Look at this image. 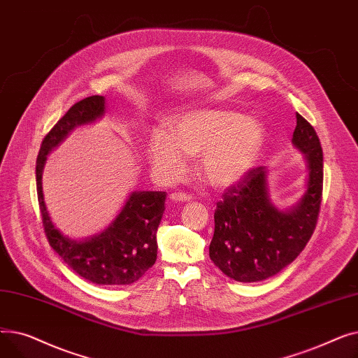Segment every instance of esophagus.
I'll use <instances>...</instances> for the list:
<instances>
[{
    "instance_id": "34e87169",
    "label": "esophagus",
    "mask_w": 358,
    "mask_h": 358,
    "mask_svg": "<svg viewBox=\"0 0 358 358\" xmlns=\"http://www.w3.org/2000/svg\"><path fill=\"white\" fill-rule=\"evenodd\" d=\"M169 199H171L173 201H190L192 196L187 193H173V194H169Z\"/></svg>"
}]
</instances>
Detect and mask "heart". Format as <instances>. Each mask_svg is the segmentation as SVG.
I'll list each match as a JSON object with an SVG mask.
<instances>
[{
    "label": "heart",
    "instance_id": "obj_1",
    "mask_svg": "<svg viewBox=\"0 0 358 358\" xmlns=\"http://www.w3.org/2000/svg\"><path fill=\"white\" fill-rule=\"evenodd\" d=\"M264 139L266 129L255 117L201 108L176 117L169 134L155 130L149 139L148 159L162 177L173 178L184 168V155H197V173L215 187H227L252 168Z\"/></svg>",
    "mask_w": 358,
    "mask_h": 358
}]
</instances>
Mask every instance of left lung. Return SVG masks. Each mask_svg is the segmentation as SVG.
Wrapping results in <instances>:
<instances>
[{
	"instance_id": "8db88e82",
	"label": "left lung",
	"mask_w": 358,
	"mask_h": 358,
	"mask_svg": "<svg viewBox=\"0 0 358 358\" xmlns=\"http://www.w3.org/2000/svg\"><path fill=\"white\" fill-rule=\"evenodd\" d=\"M293 145L308 161L303 197L278 210L268 199L266 166H255L223 193L215 210L210 259L223 274L254 283L283 270L303 251L319 216L324 187L322 146L313 126L296 113Z\"/></svg>"
}]
</instances>
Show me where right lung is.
I'll list each match as a JSON object with an SVG mask.
<instances>
[{"label":"right lung","mask_w":358,"mask_h":358,"mask_svg":"<svg viewBox=\"0 0 358 358\" xmlns=\"http://www.w3.org/2000/svg\"><path fill=\"white\" fill-rule=\"evenodd\" d=\"M104 115V97L92 96L75 103L43 138L36 161L37 199L50 247L65 264L96 285L124 286L135 283L157 261V231L165 209V192H134L110 227L85 241L64 236L52 223L42 192L46 155L69 131Z\"/></svg>","instance_id":"right-lung-1"}]
</instances>
